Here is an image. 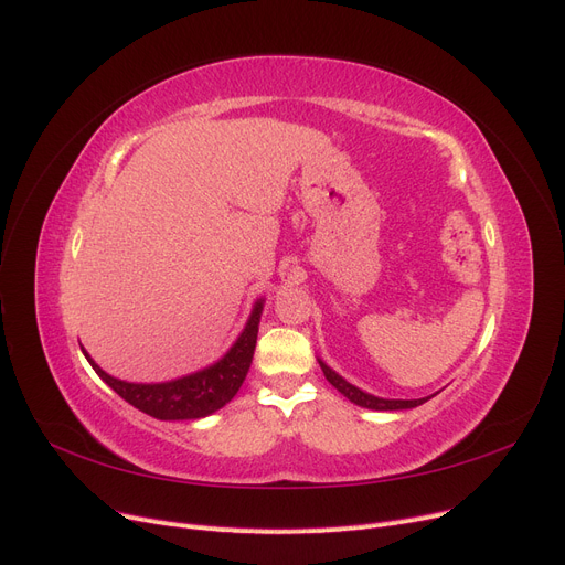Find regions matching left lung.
Instances as JSON below:
<instances>
[{
	"label": "left lung",
	"instance_id": "obj_1",
	"mask_svg": "<svg viewBox=\"0 0 565 565\" xmlns=\"http://www.w3.org/2000/svg\"><path fill=\"white\" fill-rule=\"evenodd\" d=\"M321 370L326 374V379L341 392L343 397L351 399L353 404L358 406H364V408H374V411H402V408H413V406H420L425 404L427 399H381V397H374V395H366V392H362L360 387L351 385L349 381H343L337 372H332L328 364L321 362Z\"/></svg>",
	"mask_w": 565,
	"mask_h": 565
}]
</instances>
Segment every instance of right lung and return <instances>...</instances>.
I'll list each match as a JSON object with an SVG mask.
<instances>
[{"mask_svg": "<svg viewBox=\"0 0 565 565\" xmlns=\"http://www.w3.org/2000/svg\"><path fill=\"white\" fill-rule=\"evenodd\" d=\"M260 311H263V302H256L247 328H244V332L235 341V347L216 364L207 366L203 372H195L191 376L170 381V383L142 385V383L117 381L108 376L104 370H99V364H94V360L85 351L83 353L94 366V372L99 374L121 399L129 402L138 411L152 415V418H159V420L205 418V415L226 406L237 395L244 379H247L254 349H256Z\"/></svg>", "mask_w": 565, "mask_h": 565, "instance_id": "1", "label": "right lung"}]
</instances>
